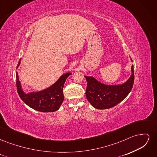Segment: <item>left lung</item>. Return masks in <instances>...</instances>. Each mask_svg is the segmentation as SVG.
Instances as JSON below:
<instances>
[{"label": "left lung", "mask_w": 157, "mask_h": 157, "mask_svg": "<svg viewBox=\"0 0 157 157\" xmlns=\"http://www.w3.org/2000/svg\"><path fill=\"white\" fill-rule=\"evenodd\" d=\"M132 73L131 77L124 84L115 86L101 84L92 77H85L87 82L86 96L88 101L98 109L115 107L121 103L132 90L134 82L133 65Z\"/></svg>", "instance_id": "obj_1"}]
</instances>
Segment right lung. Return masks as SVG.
Wrapping results in <instances>:
<instances>
[{"mask_svg":"<svg viewBox=\"0 0 157 157\" xmlns=\"http://www.w3.org/2000/svg\"><path fill=\"white\" fill-rule=\"evenodd\" d=\"M20 61L21 59L19 61L17 67L20 63ZM71 75L69 73L62 75L55 84L42 91L25 94L21 89L18 75L16 73V87L19 96L28 106L38 111L54 112L58 110L63 101L64 83Z\"/></svg>","mask_w":157,"mask_h":157,"instance_id":"right-lung-1","label":"right lung"}]
</instances>
